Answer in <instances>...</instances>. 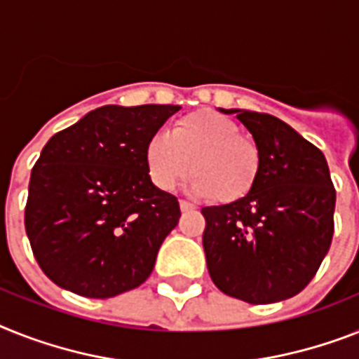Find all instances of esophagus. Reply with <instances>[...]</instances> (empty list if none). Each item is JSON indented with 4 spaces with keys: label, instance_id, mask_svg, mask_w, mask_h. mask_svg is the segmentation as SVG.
Returning <instances> with one entry per match:
<instances>
[{
    "label": "esophagus",
    "instance_id": "34e87169",
    "mask_svg": "<svg viewBox=\"0 0 359 359\" xmlns=\"http://www.w3.org/2000/svg\"><path fill=\"white\" fill-rule=\"evenodd\" d=\"M180 209H182L183 212H185V211H192V209H194V205H192L191 201L180 200Z\"/></svg>",
    "mask_w": 359,
    "mask_h": 359
}]
</instances>
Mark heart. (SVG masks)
<instances>
[{
    "label": "heart",
    "mask_w": 359,
    "mask_h": 359,
    "mask_svg": "<svg viewBox=\"0 0 359 359\" xmlns=\"http://www.w3.org/2000/svg\"><path fill=\"white\" fill-rule=\"evenodd\" d=\"M144 163L161 191L174 189L192 170L187 183L192 194L229 203L248 196L257 183L260 150L233 119L212 109H196L174 121L170 132L148 139Z\"/></svg>",
    "instance_id": "1"
}]
</instances>
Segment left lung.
<instances>
[{
  "mask_svg": "<svg viewBox=\"0 0 359 359\" xmlns=\"http://www.w3.org/2000/svg\"><path fill=\"white\" fill-rule=\"evenodd\" d=\"M236 115L260 150L248 196L203 207L207 269L220 292L251 304L279 303L304 290L330 250L334 191L318 147L273 115L220 108Z\"/></svg>",
  "mask_w": 359,
  "mask_h": 359,
  "instance_id": "obj_1",
  "label": "left lung"
}]
</instances>
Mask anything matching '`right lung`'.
I'll return each instance as SVG.
<instances>
[{"mask_svg":"<svg viewBox=\"0 0 359 359\" xmlns=\"http://www.w3.org/2000/svg\"><path fill=\"white\" fill-rule=\"evenodd\" d=\"M180 109L100 106L47 141L31 172L25 231L56 286L108 299L152 273L182 212L148 176L144 144Z\"/></svg>","mask_w":359,"mask_h":359,"instance_id":"obj_1","label":"right lung"}]
</instances>
